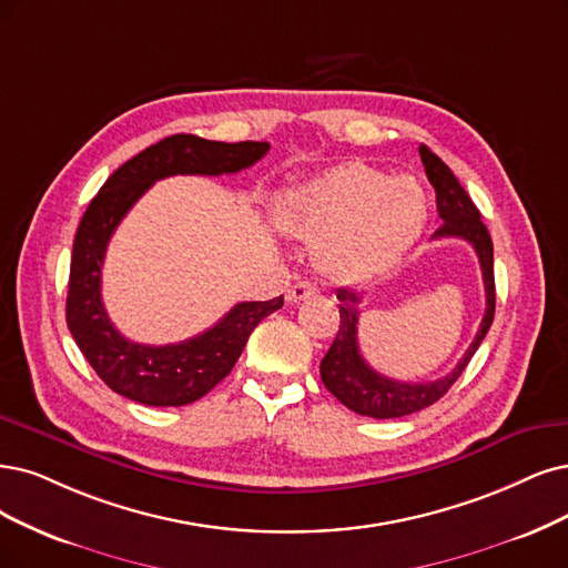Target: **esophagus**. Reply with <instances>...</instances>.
<instances>
[{"mask_svg":"<svg viewBox=\"0 0 568 568\" xmlns=\"http://www.w3.org/2000/svg\"><path fill=\"white\" fill-rule=\"evenodd\" d=\"M316 295H318L316 285L308 283V281H300L285 292V300H287V304H300V302H306V300L316 297Z\"/></svg>","mask_w":568,"mask_h":568,"instance_id":"esophagus-1","label":"esophagus"}]
</instances>
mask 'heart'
Listing matches in <instances>:
<instances>
[{"mask_svg":"<svg viewBox=\"0 0 568 568\" xmlns=\"http://www.w3.org/2000/svg\"><path fill=\"white\" fill-rule=\"evenodd\" d=\"M426 199L412 180L351 161L285 189L273 224L285 236L316 247L325 278L361 285L403 260L426 226Z\"/></svg>","mask_w":568,"mask_h":568,"instance_id":"b5f03b06","label":"heart"}]
</instances>
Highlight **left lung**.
Wrapping results in <instances>:
<instances>
[{"label": "left lung", "instance_id": "8db88e82", "mask_svg": "<svg viewBox=\"0 0 568 568\" xmlns=\"http://www.w3.org/2000/svg\"><path fill=\"white\" fill-rule=\"evenodd\" d=\"M422 154L426 175L435 189L437 201V215L443 224L437 226L433 239H447L456 236L468 241L481 266V278H485V292H487V311L485 318L479 323V329L475 334L473 344L464 353V358L458 365L437 382L428 384H405L388 379V376L374 372L361 353L358 346V316H361V295L342 287L337 292L339 304V329L334 337L325 358L321 361V379L325 388L337 397L342 405H346L351 412L372 418H400L414 412H422L437 403L466 369L470 358L475 355L481 339L487 337V332L494 321L496 308V285H494V245L491 236L479 220V210L466 194V189L454 178L449 165L433 154L426 144L418 146Z\"/></svg>", "mask_w": 568, "mask_h": 568}]
</instances>
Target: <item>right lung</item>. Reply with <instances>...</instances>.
Instances as JSON below:
<instances>
[{"label": "right lung", "instance_id": "1", "mask_svg": "<svg viewBox=\"0 0 568 568\" xmlns=\"http://www.w3.org/2000/svg\"><path fill=\"white\" fill-rule=\"evenodd\" d=\"M266 152L268 142L171 135L116 168L87 207L72 247L65 316L83 358L114 393L150 407L196 403L234 369L252 329L283 306V295L268 302H241L192 339L150 346L123 337L104 311L100 292L104 252L114 229L156 180L239 173Z\"/></svg>", "mask_w": 568, "mask_h": 568}]
</instances>
